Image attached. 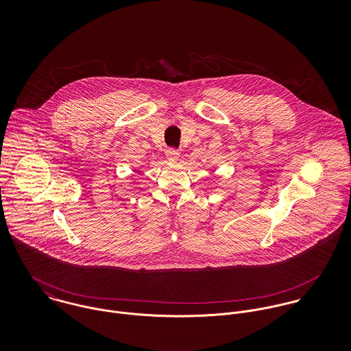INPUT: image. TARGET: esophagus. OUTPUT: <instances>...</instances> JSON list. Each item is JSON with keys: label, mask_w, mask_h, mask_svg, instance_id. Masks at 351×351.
Returning a JSON list of instances; mask_svg holds the SVG:
<instances>
[{"label": "esophagus", "mask_w": 351, "mask_h": 351, "mask_svg": "<svg viewBox=\"0 0 351 351\" xmlns=\"http://www.w3.org/2000/svg\"><path fill=\"white\" fill-rule=\"evenodd\" d=\"M166 156H167V159L169 160H171V162H176L177 159H178V156H180V151L177 150V149H167L166 150Z\"/></svg>", "instance_id": "esophagus-1"}]
</instances>
